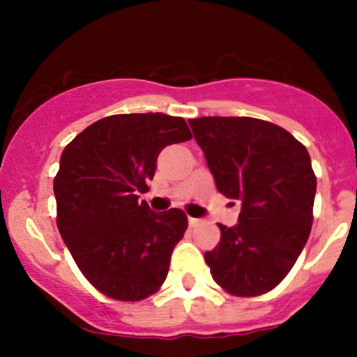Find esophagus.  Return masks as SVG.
<instances>
[{
	"label": "esophagus",
	"instance_id": "34e87169",
	"mask_svg": "<svg viewBox=\"0 0 357 357\" xmlns=\"http://www.w3.org/2000/svg\"><path fill=\"white\" fill-rule=\"evenodd\" d=\"M188 223H190V227H196V225H199L202 221H199L198 218H192V216H190V218H188Z\"/></svg>",
	"mask_w": 357,
	"mask_h": 357
}]
</instances>
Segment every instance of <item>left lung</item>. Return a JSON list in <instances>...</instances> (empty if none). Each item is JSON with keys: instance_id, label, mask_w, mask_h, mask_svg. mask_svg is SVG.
Instances as JSON below:
<instances>
[{"instance_id": "obj_1", "label": "left lung", "mask_w": 357, "mask_h": 357, "mask_svg": "<svg viewBox=\"0 0 357 357\" xmlns=\"http://www.w3.org/2000/svg\"><path fill=\"white\" fill-rule=\"evenodd\" d=\"M188 122L218 191L241 203L238 223L218 225L220 243L204 253L213 280L231 296L267 294L287 277L310 235L317 188L310 155L289 130L260 119Z\"/></svg>"}]
</instances>
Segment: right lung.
<instances>
[{"instance_id":"1","label":"right lung","mask_w":357,"mask_h":357,"mask_svg":"<svg viewBox=\"0 0 357 357\" xmlns=\"http://www.w3.org/2000/svg\"><path fill=\"white\" fill-rule=\"evenodd\" d=\"M191 137L183 117L117 114L93 122L61 153L53 179L56 227L104 296L137 302L165 284L188 216L178 208L154 213L139 192L149 190L159 153Z\"/></svg>"}]
</instances>
